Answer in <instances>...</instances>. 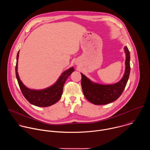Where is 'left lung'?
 <instances>
[{"instance_id":"8db88e82","label":"left lung","mask_w":150,"mask_h":150,"mask_svg":"<svg viewBox=\"0 0 150 150\" xmlns=\"http://www.w3.org/2000/svg\"><path fill=\"white\" fill-rule=\"evenodd\" d=\"M126 53L125 72L122 79L112 85H101L92 82L83 74H81V86L84 96L96 105H104L116 100L122 94L129 79L130 67V53L127 47L124 48Z\"/></svg>"}]
</instances>
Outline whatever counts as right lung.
<instances>
[{"instance_id": "1", "label": "right lung", "mask_w": 150, "mask_h": 150, "mask_svg": "<svg viewBox=\"0 0 150 150\" xmlns=\"http://www.w3.org/2000/svg\"><path fill=\"white\" fill-rule=\"evenodd\" d=\"M18 56L19 51L16 56L15 74L19 88L27 100L38 107H48L57 102L62 97L63 85L68 76L74 71V68H71L62 73L57 81L49 88L41 90H30L25 86L19 78L17 72Z\"/></svg>"}]
</instances>
